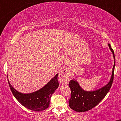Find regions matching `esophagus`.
I'll list each match as a JSON object with an SVG mask.
<instances>
[{"label": "esophagus", "mask_w": 121, "mask_h": 121, "mask_svg": "<svg viewBox=\"0 0 121 121\" xmlns=\"http://www.w3.org/2000/svg\"><path fill=\"white\" fill-rule=\"evenodd\" d=\"M70 75V71L68 68L62 69L59 71L58 78L60 84H67L69 82V79Z\"/></svg>", "instance_id": "obj_1"}]
</instances>
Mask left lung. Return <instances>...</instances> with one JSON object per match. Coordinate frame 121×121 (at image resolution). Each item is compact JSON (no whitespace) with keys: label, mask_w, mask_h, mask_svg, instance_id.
Segmentation results:
<instances>
[{"label":"left lung","mask_w":121,"mask_h":121,"mask_svg":"<svg viewBox=\"0 0 121 121\" xmlns=\"http://www.w3.org/2000/svg\"><path fill=\"white\" fill-rule=\"evenodd\" d=\"M110 51L113 54L114 62L112 69V76L110 80L105 86L95 91H86L81 87L77 80L73 78L69 82V86L71 91V96L69 101V106L72 110L77 112H84L97 105L101 100L105 97L111 88L114 78L115 67V56L114 51L112 49L110 43L108 44Z\"/></svg>","instance_id":"obj_1"}]
</instances>
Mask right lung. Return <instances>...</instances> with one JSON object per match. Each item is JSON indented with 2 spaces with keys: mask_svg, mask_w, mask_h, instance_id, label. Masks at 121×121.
I'll use <instances>...</instances> for the list:
<instances>
[{
  "mask_svg": "<svg viewBox=\"0 0 121 121\" xmlns=\"http://www.w3.org/2000/svg\"><path fill=\"white\" fill-rule=\"evenodd\" d=\"M58 75V73L41 89L29 93L17 91L10 84L8 79V81L14 97L22 106L29 110L40 112L49 107L50 98L59 86Z\"/></svg>",
  "mask_w": 121,
  "mask_h": 121,
  "instance_id": "1",
  "label": "right lung"
}]
</instances>
